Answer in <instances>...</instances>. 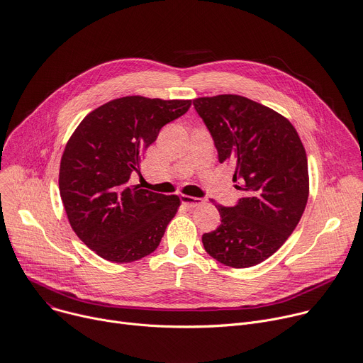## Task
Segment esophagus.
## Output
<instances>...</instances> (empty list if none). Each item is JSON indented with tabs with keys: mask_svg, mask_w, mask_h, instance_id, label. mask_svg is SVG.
I'll list each match as a JSON object with an SVG mask.
<instances>
[{
	"mask_svg": "<svg viewBox=\"0 0 363 363\" xmlns=\"http://www.w3.org/2000/svg\"><path fill=\"white\" fill-rule=\"evenodd\" d=\"M181 200H182V204H185L188 208L199 207L206 201L204 199H199V196H191V195H182Z\"/></svg>",
	"mask_w": 363,
	"mask_h": 363,
	"instance_id": "obj_1",
	"label": "esophagus"
}]
</instances>
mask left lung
Instances as JSON below:
<instances>
[{
	"mask_svg": "<svg viewBox=\"0 0 363 363\" xmlns=\"http://www.w3.org/2000/svg\"><path fill=\"white\" fill-rule=\"evenodd\" d=\"M218 162L236 164L243 196L235 207L216 204L221 224L203 235L204 249L225 267L250 268L272 256L298 224L308 200L306 149L279 113L242 95L195 98Z\"/></svg>",
	"mask_w": 363,
	"mask_h": 363,
	"instance_id": "obj_1",
	"label": "left lung"
}]
</instances>
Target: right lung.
<instances>
[{
	"label": "right lung",
	"instance_id": "right-lung-1",
	"mask_svg": "<svg viewBox=\"0 0 363 363\" xmlns=\"http://www.w3.org/2000/svg\"><path fill=\"white\" fill-rule=\"evenodd\" d=\"M189 107L191 100L117 98L91 111L68 140L60 199L74 232L98 256L128 263L159 246L179 196L130 185V177L140 174L143 153L160 128Z\"/></svg>",
	"mask_w": 363,
	"mask_h": 363
}]
</instances>
